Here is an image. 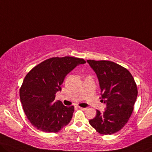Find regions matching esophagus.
I'll list each match as a JSON object with an SVG mask.
<instances>
[{
	"instance_id": "obj_1",
	"label": "esophagus",
	"mask_w": 152,
	"mask_h": 152,
	"mask_svg": "<svg viewBox=\"0 0 152 152\" xmlns=\"http://www.w3.org/2000/svg\"><path fill=\"white\" fill-rule=\"evenodd\" d=\"M78 108H80V110H87V108H83V107H80V106H79Z\"/></svg>"
}]
</instances>
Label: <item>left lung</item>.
Segmentation results:
<instances>
[{
  "label": "left lung",
  "mask_w": 152,
  "mask_h": 152,
  "mask_svg": "<svg viewBox=\"0 0 152 152\" xmlns=\"http://www.w3.org/2000/svg\"><path fill=\"white\" fill-rule=\"evenodd\" d=\"M96 74L101 89V101L106 107L97 110L89 124L101 134L118 132L132 115L138 91L134 79L128 69L109 61L87 60Z\"/></svg>",
  "instance_id": "left-lung-1"
}]
</instances>
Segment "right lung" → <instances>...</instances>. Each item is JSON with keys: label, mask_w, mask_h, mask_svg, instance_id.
Segmentation results:
<instances>
[{"label": "right lung", "mask_w": 152, "mask_h": 152, "mask_svg": "<svg viewBox=\"0 0 152 152\" xmlns=\"http://www.w3.org/2000/svg\"><path fill=\"white\" fill-rule=\"evenodd\" d=\"M83 58L53 57L39 63L26 74L20 89L24 113L32 125L45 132H57L71 121L74 106L56 102L65 76L76 66L85 64Z\"/></svg>", "instance_id": "add662e5"}]
</instances>
